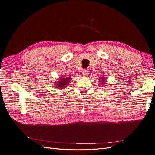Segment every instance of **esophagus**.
<instances>
[{"label":"esophagus","instance_id":"34e87169","mask_svg":"<svg viewBox=\"0 0 155 155\" xmlns=\"http://www.w3.org/2000/svg\"><path fill=\"white\" fill-rule=\"evenodd\" d=\"M88 74V72L87 70H83V75L84 76H87Z\"/></svg>","mask_w":155,"mask_h":155}]
</instances>
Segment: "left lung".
<instances>
[{
    "instance_id": "8db88e82",
    "label": "left lung",
    "mask_w": 155,
    "mask_h": 155,
    "mask_svg": "<svg viewBox=\"0 0 155 155\" xmlns=\"http://www.w3.org/2000/svg\"><path fill=\"white\" fill-rule=\"evenodd\" d=\"M100 79L102 80L101 81L100 80V81H101V83H104V84H105V83L106 82V81H105V78H101ZM101 85H102V84H101Z\"/></svg>"
}]
</instances>
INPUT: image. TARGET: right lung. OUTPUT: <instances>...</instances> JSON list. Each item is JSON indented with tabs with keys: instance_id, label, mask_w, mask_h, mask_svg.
<instances>
[{
	"instance_id": "1",
	"label": "right lung",
	"mask_w": 155,
	"mask_h": 155,
	"mask_svg": "<svg viewBox=\"0 0 155 155\" xmlns=\"http://www.w3.org/2000/svg\"><path fill=\"white\" fill-rule=\"evenodd\" d=\"M69 80H70V78H61L60 79V81H58L57 83L58 84V87H59L60 88H63L64 87H66L67 85H68V82L70 81Z\"/></svg>"
}]
</instances>
